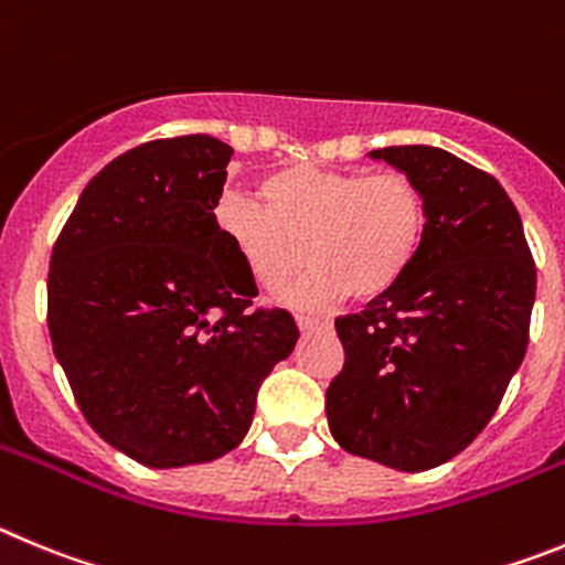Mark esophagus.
Instances as JSON below:
<instances>
[{
	"label": "esophagus",
	"mask_w": 565,
	"mask_h": 565,
	"mask_svg": "<svg viewBox=\"0 0 565 565\" xmlns=\"http://www.w3.org/2000/svg\"><path fill=\"white\" fill-rule=\"evenodd\" d=\"M295 323L301 332H309V329H323L329 327V318H315V315H295Z\"/></svg>",
	"instance_id": "1"
}]
</instances>
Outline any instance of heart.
Instances as JSON below:
<instances>
[{"label":"heart","mask_w":565,"mask_h":565,"mask_svg":"<svg viewBox=\"0 0 565 565\" xmlns=\"http://www.w3.org/2000/svg\"><path fill=\"white\" fill-rule=\"evenodd\" d=\"M262 205L222 196L216 227L258 289L287 292L295 307H329L352 292L374 301L405 281L428 233L419 185L403 171H332L287 166L258 182Z\"/></svg>","instance_id":"1"}]
</instances>
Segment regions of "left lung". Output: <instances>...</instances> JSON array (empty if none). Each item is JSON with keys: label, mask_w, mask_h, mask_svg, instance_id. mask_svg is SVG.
<instances>
[{"label": "left lung", "mask_w": 565, "mask_h": 565, "mask_svg": "<svg viewBox=\"0 0 565 565\" xmlns=\"http://www.w3.org/2000/svg\"><path fill=\"white\" fill-rule=\"evenodd\" d=\"M419 185L428 233L405 281L334 320L345 363L327 388L343 450L405 472L445 465L495 414L530 343L535 262L495 177L434 146H388Z\"/></svg>", "instance_id": "obj_1"}]
</instances>
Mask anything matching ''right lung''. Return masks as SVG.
Segmentation results:
<instances>
[{"mask_svg":"<svg viewBox=\"0 0 565 565\" xmlns=\"http://www.w3.org/2000/svg\"><path fill=\"white\" fill-rule=\"evenodd\" d=\"M233 149L151 140L100 169L53 247L47 327L95 434L146 467L202 465L250 430L262 380L298 343L216 213Z\"/></svg>","mask_w":565,"mask_h":565,"instance_id":"right-lung-1","label":"right lung"}]
</instances>
